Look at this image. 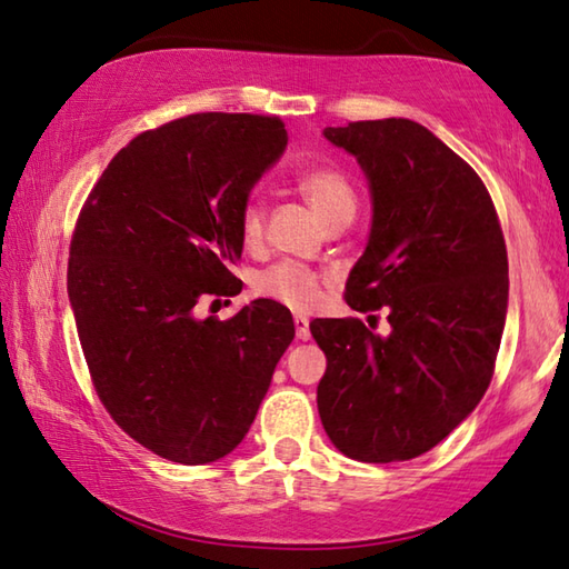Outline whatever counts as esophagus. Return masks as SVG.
I'll list each match as a JSON object with an SVG mask.
<instances>
[{"instance_id":"obj_1","label":"esophagus","mask_w":569,"mask_h":569,"mask_svg":"<svg viewBox=\"0 0 569 569\" xmlns=\"http://www.w3.org/2000/svg\"><path fill=\"white\" fill-rule=\"evenodd\" d=\"M293 323H296V337H299L301 341H306V339L311 337V331H309V319L301 317V313H296V317H293Z\"/></svg>"}]
</instances>
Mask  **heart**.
<instances>
[{"mask_svg": "<svg viewBox=\"0 0 569 569\" xmlns=\"http://www.w3.org/2000/svg\"><path fill=\"white\" fill-rule=\"evenodd\" d=\"M296 187L306 202L311 204V210L319 214L323 224H331L345 218H355L357 210V192L351 179L339 167L331 164H317L301 171L296 179ZM266 232V207L260 200H248L240 212V238L248 248L260 246ZM258 296L263 299L278 301L288 306V309H309L317 303L321 291V273L293 263V260H283L266 268L263 273L256 276L252 281Z\"/></svg>", "mask_w": 569, "mask_h": 569, "instance_id": "heart-1", "label": "heart"}]
</instances>
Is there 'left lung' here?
I'll return each instance as SVG.
<instances>
[{"label":"left lung","mask_w":569,"mask_h":569,"mask_svg":"<svg viewBox=\"0 0 569 569\" xmlns=\"http://www.w3.org/2000/svg\"><path fill=\"white\" fill-rule=\"evenodd\" d=\"M323 137L357 157L372 189V232L345 299L362 313L385 309L392 331L311 321L327 355L319 415L345 456L410 461L489 390L507 321V242L481 177L426 126L351 121Z\"/></svg>","instance_id":"1"}]
</instances>
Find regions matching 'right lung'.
<instances>
[{"label":"right lung","instance_id":"right-lung-1","mask_svg":"<svg viewBox=\"0 0 569 569\" xmlns=\"http://www.w3.org/2000/svg\"><path fill=\"white\" fill-rule=\"evenodd\" d=\"M286 141L278 116H184L126 143L78 214L68 293L90 382L116 426L167 461L228 456L293 341L278 301L224 321L192 311L240 293V212Z\"/></svg>","mask_w":569,"mask_h":569}]
</instances>
